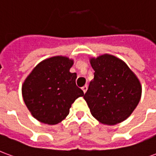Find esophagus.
Instances as JSON below:
<instances>
[{"instance_id":"1","label":"esophagus","mask_w":156,"mask_h":156,"mask_svg":"<svg viewBox=\"0 0 156 156\" xmlns=\"http://www.w3.org/2000/svg\"><path fill=\"white\" fill-rule=\"evenodd\" d=\"M82 89H83V93L85 94V93L87 92V90H88V86H87V85H84V86L82 88Z\"/></svg>"}]
</instances>
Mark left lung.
<instances>
[{"instance_id":"1","label":"left lung","mask_w":156,"mask_h":156,"mask_svg":"<svg viewBox=\"0 0 156 156\" xmlns=\"http://www.w3.org/2000/svg\"><path fill=\"white\" fill-rule=\"evenodd\" d=\"M94 70L83 96L92 115L102 124L115 125L130 116L140 100L142 86L123 60L111 54L89 59Z\"/></svg>"}]
</instances>
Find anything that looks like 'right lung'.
Returning <instances> with one entry per match:
<instances>
[{
	"label": "right lung",
	"mask_w": 156,
	"mask_h": 156,
	"mask_svg": "<svg viewBox=\"0 0 156 156\" xmlns=\"http://www.w3.org/2000/svg\"><path fill=\"white\" fill-rule=\"evenodd\" d=\"M73 60L54 56L39 62L22 86V98L31 115L42 124L54 125L69 114L72 104L84 96L76 85V73H70Z\"/></svg>",
	"instance_id": "right-lung-1"
}]
</instances>
